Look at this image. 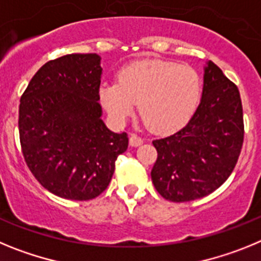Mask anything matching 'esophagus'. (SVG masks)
<instances>
[{
	"mask_svg": "<svg viewBox=\"0 0 261 261\" xmlns=\"http://www.w3.org/2000/svg\"><path fill=\"white\" fill-rule=\"evenodd\" d=\"M142 142H144V140H142L141 137H138L137 135H135V133H132L130 135V137H129V144H130V146H140V145H142Z\"/></svg>",
	"mask_w": 261,
	"mask_h": 261,
	"instance_id": "esophagus-1",
	"label": "esophagus"
}]
</instances>
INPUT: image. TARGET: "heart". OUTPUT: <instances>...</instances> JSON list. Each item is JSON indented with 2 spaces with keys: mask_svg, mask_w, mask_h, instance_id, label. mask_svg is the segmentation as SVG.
I'll return each mask as SVG.
<instances>
[{
  "mask_svg": "<svg viewBox=\"0 0 261 261\" xmlns=\"http://www.w3.org/2000/svg\"><path fill=\"white\" fill-rule=\"evenodd\" d=\"M201 95V81L190 66L175 62H133L120 70L117 84H103L99 98L114 120L123 123L136 111L149 128L167 135L183 128L195 114Z\"/></svg>",
  "mask_w": 261,
  "mask_h": 261,
  "instance_id": "b5f03b06",
  "label": "heart"
}]
</instances>
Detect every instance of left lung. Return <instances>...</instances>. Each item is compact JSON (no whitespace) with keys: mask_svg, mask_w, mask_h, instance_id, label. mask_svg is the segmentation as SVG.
Returning a JSON list of instances; mask_svg holds the SVG:
<instances>
[{"mask_svg":"<svg viewBox=\"0 0 261 261\" xmlns=\"http://www.w3.org/2000/svg\"><path fill=\"white\" fill-rule=\"evenodd\" d=\"M243 136L238 87L208 61L201 100L193 116L176 133L153 141L158 153L151 170L155 190L174 202L208 196L231 175Z\"/></svg>","mask_w":261,"mask_h":261,"instance_id":"left-lung-1","label":"left lung"}]
</instances>
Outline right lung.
<instances>
[{"label":"right lung","mask_w":261,"mask_h":261,"mask_svg":"<svg viewBox=\"0 0 261 261\" xmlns=\"http://www.w3.org/2000/svg\"><path fill=\"white\" fill-rule=\"evenodd\" d=\"M100 56L71 53L48 61L30 81L19 105L22 153L32 175L53 195L86 201L110 184L126 133L102 120Z\"/></svg>","instance_id":"obj_1"}]
</instances>
